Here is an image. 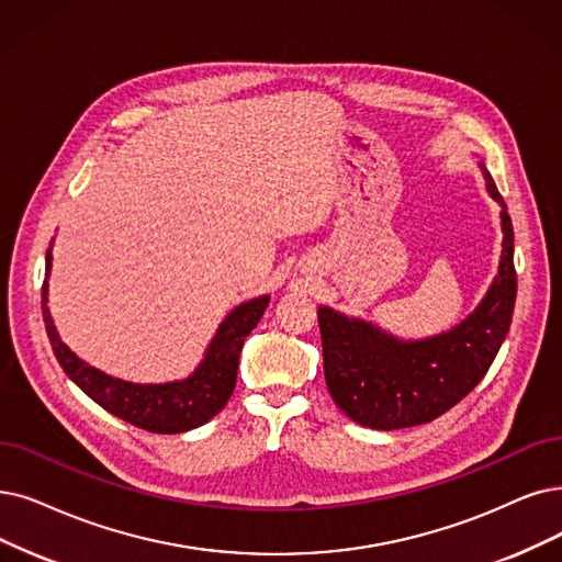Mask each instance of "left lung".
<instances>
[{
    "instance_id": "1",
    "label": "left lung",
    "mask_w": 562,
    "mask_h": 562,
    "mask_svg": "<svg viewBox=\"0 0 562 562\" xmlns=\"http://www.w3.org/2000/svg\"><path fill=\"white\" fill-rule=\"evenodd\" d=\"M480 168L491 198L503 205V256L475 313L452 331L403 344L371 323L318 308L327 390L357 424L392 431L440 417L477 387L505 341L516 300L514 231L496 182L484 164Z\"/></svg>"
}]
</instances>
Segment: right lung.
<instances>
[{
  "instance_id": "obj_1",
  "label": "right lung",
  "mask_w": 562,
  "mask_h": 562,
  "mask_svg": "<svg viewBox=\"0 0 562 562\" xmlns=\"http://www.w3.org/2000/svg\"><path fill=\"white\" fill-rule=\"evenodd\" d=\"M53 256L46 254V274L50 272ZM48 302V283L43 281L41 308L43 323H46L48 339L59 367L74 383L99 406L115 417L138 426L151 434H182L195 426L210 422L223 411L233 396L237 383V367L244 339L262 318L269 297H258L239 304L231 316L223 321L212 339L203 364L198 371L182 380V383L168 385H136L126 380L105 375L103 371L85 364L69 348L61 344L53 325Z\"/></svg>"
}]
</instances>
